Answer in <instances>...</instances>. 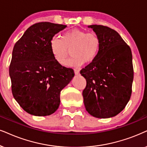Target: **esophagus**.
Listing matches in <instances>:
<instances>
[{
  "label": "esophagus",
  "instance_id": "esophagus-1",
  "mask_svg": "<svg viewBox=\"0 0 147 147\" xmlns=\"http://www.w3.org/2000/svg\"><path fill=\"white\" fill-rule=\"evenodd\" d=\"M74 73H75L76 75H79V74H80V70L77 69H74Z\"/></svg>",
  "mask_w": 147,
  "mask_h": 147
}]
</instances>
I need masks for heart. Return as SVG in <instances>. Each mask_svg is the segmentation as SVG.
Wrapping results in <instances>:
<instances>
[{
	"label": "heart",
	"mask_w": 147,
	"mask_h": 147,
	"mask_svg": "<svg viewBox=\"0 0 147 147\" xmlns=\"http://www.w3.org/2000/svg\"><path fill=\"white\" fill-rule=\"evenodd\" d=\"M101 42L94 32L73 29L63 34L61 39L53 37L49 47L53 59L57 63L63 65L71 51V58L66 63L67 67H78L84 63H90L98 56Z\"/></svg>",
	"instance_id": "obj_1"
}]
</instances>
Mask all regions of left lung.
<instances>
[{"instance_id": "left-lung-1", "label": "left lung", "mask_w": 147, "mask_h": 147, "mask_svg": "<svg viewBox=\"0 0 147 147\" xmlns=\"http://www.w3.org/2000/svg\"><path fill=\"white\" fill-rule=\"evenodd\" d=\"M88 28L99 36L101 45L94 61L80 71L86 80L84 103L93 117H112L125 108L132 94V51L114 30L100 25Z\"/></svg>"}]
</instances>
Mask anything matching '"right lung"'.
Segmentation results:
<instances>
[{
	"instance_id": "right-lung-1",
	"label": "right lung",
	"mask_w": 147,
	"mask_h": 147,
	"mask_svg": "<svg viewBox=\"0 0 147 147\" xmlns=\"http://www.w3.org/2000/svg\"><path fill=\"white\" fill-rule=\"evenodd\" d=\"M65 25L50 22L30 26L13 48L9 76L13 97L24 111L50 115L60 105V92L74 77L72 69L55 61L49 43Z\"/></svg>"
}]
</instances>
